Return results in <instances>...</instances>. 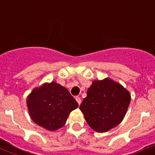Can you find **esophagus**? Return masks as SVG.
Instances as JSON below:
<instances>
[{"label": "esophagus", "mask_w": 155, "mask_h": 155, "mask_svg": "<svg viewBox=\"0 0 155 155\" xmlns=\"http://www.w3.org/2000/svg\"><path fill=\"white\" fill-rule=\"evenodd\" d=\"M75 100H76V102H78V104L80 105V103H81V98H80L79 96H76V97H75Z\"/></svg>", "instance_id": "esophagus-1"}]
</instances>
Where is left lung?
<instances>
[{"label":"left lung","mask_w":155,"mask_h":155,"mask_svg":"<svg viewBox=\"0 0 155 155\" xmlns=\"http://www.w3.org/2000/svg\"><path fill=\"white\" fill-rule=\"evenodd\" d=\"M80 110L86 121L97 132H108L124 119L131 101L129 92L110 79L94 80Z\"/></svg>","instance_id":"1"}]
</instances>
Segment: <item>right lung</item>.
I'll return each mask as SVG.
<instances>
[{
    "instance_id": "obj_1",
    "label": "right lung",
    "mask_w": 155,
    "mask_h": 155,
    "mask_svg": "<svg viewBox=\"0 0 155 155\" xmlns=\"http://www.w3.org/2000/svg\"><path fill=\"white\" fill-rule=\"evenodd\" d=\"M27 104L33 121L49 131L63 127L70 113L79 106L65 87L54 82L34 89Z\"/></svg>"
}]
</instances>
